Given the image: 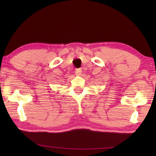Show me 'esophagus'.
<instances>
[{
	"mask_svg": "<svg viewBox=\"0 0 156 156\" xmlns=\"http://www.w3.org/2000/svg\"><path fill=\"white\" fill-rule=\"evenodd\" d=\"M82 74V70H81V69H77L76 70V75H80Z\"/></svg>",
	"mask_w": 156,
	"mask_h": 156,
	"instance_id": "34e87169",
	"label": "esophagus"
}]
</instances>
